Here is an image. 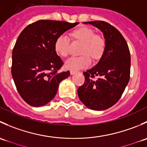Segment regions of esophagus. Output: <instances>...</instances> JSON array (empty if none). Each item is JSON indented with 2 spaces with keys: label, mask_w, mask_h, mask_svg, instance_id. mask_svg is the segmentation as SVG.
<instances>
[{
  "label": "esophagus",
  "mask_w": 147,
  "mask_h": 147,
  "mask_svg": "<svg viewBox=\"0 0 147 147\" xmlns=\"http://www.w3.org/2000/svg\"><path fill=\"white\" fill-rule=\"evenodd\" d=\"M77 71H75V70H70V74L72 75H75V73H77Z\"/></svg>",
  "instance_id": "obj_1"
}]
</instances>
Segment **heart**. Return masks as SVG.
<instances>
[{
    "label": "heart",
    "mask_w": 147,
    "mask_h": 147,
    "mask_svg": "<svg viewBox=\"0 0 147 147\" xmlns=\"http://www.w3.org/2000/svg\"><path fill=\"white\" fill-rule=\"evenodd\" d=\"M72 36L83 42L81 53L84 54L80 57H72L67 60L65 66L67 69L78 70L87 68L91 65V56L93 59L100 58L105 48V41L100 35H95L92 29L81 28L72 32ZM69 38L67 35L63 33L57 37L54 43L55 51L62 57H66L69 54ZM88 55H87L86 54Z\"/></svg>",
    "instance_id": "obj_1"
}]
</instances>
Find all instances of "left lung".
<instances>
[{
  "mask_svg": "<svg viewBox=\"0 0 147 147\" xmlns=\"http://www.w3.org/2000/svg\"><path fill=\"white\" fill-rule=\"evenodd\" d=\"M103 33L105 48L97 64L83 75L85 82L78 89L80 101L87 108L102 111L116 104L122 95L129 80L131 57L128 45L120 32L104 21L84 22ZM98 77L92 81L94 76Z\"/></svg>",
  "mask_w": 147,
  "mask_h": 147,
  "instance_id": "8db88e82",
  "label": "left lung"
}]
</instances>
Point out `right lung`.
Returning a JSON list of instances; mask_svg holds the SVG:
<instances>
[{"instance_id":"right-lung-1","label":"right lung","mask_w":147,"mask_h":147,"mask_svg":"<svg viewBox=\"0 0 147 147\" xmlns=\"http://www.w3.org/2000/svg\"><path fill=\"white\" fill-rule=\"evenodd\" d=\"M79 23L41 20L29 25L12 53L11 73L18 92L28 105L44 106L55 97L69 71L57 73L63 62L55 51L56 38Z\"/></svg>"}]
</instances>
